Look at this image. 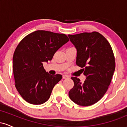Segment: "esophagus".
Listing matches in <instances>:
<instances>
[{"label":"esophagus","instance_id":"obj_1","mask_svg":"<svg viewBox=\"0 0 127 127\" xmlns=\"http://www.w3.org/2000/svg\"><path fill=\"white\" fill-rule=\"evenodd\" d=\"M68 78V76L67 75H63V79H67Z\"/></svg>","mask_w":127,"mask_h":127}]
</instances>
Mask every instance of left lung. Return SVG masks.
Listing matches in <instances>:
<instances>
[{
    "label": "left lung",
    "instance_id": "left-lung-1",
    "mask_svg": "<svg viewBox=\"0 0 127 127\" xmlns=\"http://www.w3.org/2000/svg\"><path fill=\"white\" fill-rule=\"evenodd\" d=\"M77 49L76 65L83 68L86 79L84 83L72 77L73 87L68 92L76 104L88 106L95 104L105 94L115 69V60L110 43L97 32L68 34Z\"/></svg>",
    "mask_w": 127,
    "mask_h": 127
}]
</instances>
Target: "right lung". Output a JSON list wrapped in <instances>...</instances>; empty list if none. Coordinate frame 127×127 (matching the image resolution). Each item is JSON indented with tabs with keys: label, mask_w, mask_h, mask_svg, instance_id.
I'll list each match as a JSON object with an SVG mask.
<instances>
[{
	"label": "right lung",
	"mask_w": 127,
	"mask_h": 127,
	"mask_svg": "<svg viewBox=\"0 0 127 127\" xmlns=\"http://www.w3.org/2000/svg\"><path fill=\"white\" fill-rule=\"evenodd\" d=\"M68 40L65 34L37 30L18 43L13 56V73L16 88L24 100L37 105L49 98L62 76L49 75L43 62L51 60L57 51Z\"/></svg>",
	"instance_id": "right-lung-1"
}]
</instances>
